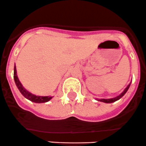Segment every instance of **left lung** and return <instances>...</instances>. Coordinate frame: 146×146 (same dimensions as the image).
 I'll return each mask as SVG.
<instances>
[{"label": "left lung", "mask_w": 146, "mask_h": 146, "mask_svg": "<svg viewBox=\"0 0 146 146\" xmlns=\"http://www.w3.org/2000/svg\"><path fill=\"white\" fill-rule=\"evenodd\" d=\"M131 83L129 84L127 86V87L125 88V89H124L123 92H122L121 94L120 95H119V96H117L116 97H114V98H112V99H97L98 101H99V102H104V103H113V102H115L116 101L119 100V99H120L123 96L124 94H125V93L127 92V91H128V89H129L130 87V85H131Z\"/></svg>", "instance_id": "1"}]
</instances>
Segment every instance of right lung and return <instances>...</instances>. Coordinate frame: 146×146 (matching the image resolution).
<instances>
[{
  "mask_svg": "<svg viewBox=\"0 0 146 146\" xmlns=\"http://www.w3.org/2000/svg\"><path fill=\"white\" fill-rule=\"evenodd\" d=\"M14 80H15V84H16L17 87L19 89V91L21 92V93L28 100L31 101V102H35V103H45V102H49L50 99L52 98V96H36V95L33 94L30 92H29L28 91L26 90L25 89L23 86L22 84L21 83V82L18 79V76H17V72H16V67H14Z\"/></svg>",
  "mask_w": 146,
  "mask_h": 146,
  "instance_id": "obj_1",
  "label": "right lung"
}]
</instances>
